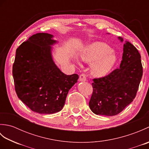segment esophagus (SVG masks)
I'll use <instances>...</instances> for the list:
<instances>
[{"label":"esophagus","instance_id":"1","mask_svg":"<svg viewBox=\"0 0 149 149\" xmlns=\"http://www.w3.org/2000/svg\"><path fill=\"white\" fill-rule=\"evenodd\" d=\"M79 81H86V75L85 74H82L79 76Z\"/></svg>","mask_w":149,"mask_h":149}]
</instances>
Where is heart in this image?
Listing matches in <instances>:
<instances>
[{"instance_id":"1","label":"heart","mask_w":149,"mask_h":149,"mask_svg":"<svg viewBox=\"0 0 149 149\" xmlns=\"http://www.w3.org/2000/svg\"><path fill=\"white\" fill-rule=\"evenodd\" d=\"M81 58L84 61L95 62L91 66V72L95 75H102L108 72L116 61V56L106 44L93 43L83 49Z\"/></svg>"}]
</instances>
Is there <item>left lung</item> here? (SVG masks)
Wrapping results in <instances>:
<instances>
[{
	"instance_id": "8db88e82",
	"label": "left lung",
	"mask_w": 149,
	"mask_h": 149,
	"mask_svg": "<svg viewBox=\"0 0 149 149\" xmlns=\"http://www.w3.org/2000/svg\"><path fill=\"white\" fill-rule=\"evenodd\" d=\"M119 39L123 41L122 38ZM120 68L104 77L95 78L90 108L96 115H118L136 95L143 75L141 56L130 42L123 45Z\"/></svg>"
}]
</instances>
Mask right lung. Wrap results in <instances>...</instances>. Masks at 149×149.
Here are the masks:
<instances>
[{"instance_id": "obj_1", "label": "right lung", "mask_w": 149, "mask_h": 149, "mask_svg": "<svg viewBox=\"0 0 149 149\" xmlns=\"http://www.w3.org/2000/svg\"><path fill=\"white\" fill-rule=\"evenodd\" d=\"M48 33H37L16 50L13 65L15 88L18 97L40 114L60 111L69 90L77 82V74L66 75L57 67L51 56L56 43Z\"/></svg>"}]
</instances>
